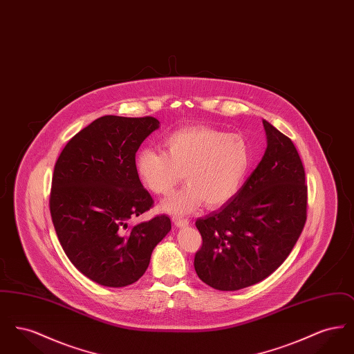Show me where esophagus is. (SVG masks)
Listing matches in <instances>:
<instances>
[{
	"label": "esophagus",
	"mask_w": 354,
	"mask_h": 354,
	"mask_svg": "<svg viewBox=\"0 0 354 354\" xmlns=\"http://www.w3.org/2000/svg\"><path fill=\"white\" fill-rule=\"evenodd\" d=\"M174 223H175V225L179 227V228H185V227H188V224H189V221L185 219V218H175Z\"/></svg>",
	"instance_id": "obj_1"
}]
</instances>
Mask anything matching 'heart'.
<instances>
[{"instance_id": "heart-1", "label": "heart", "mask_w": 354, "mask_h": 354, "mask_svg": "<svg viewBox=\"0 0 354 354\" xmlns=\"http://www.w3.org/2000/svg\"><path fill=\"white\" fill-rule=\"evenodd\" d=\"M165 152L143 149L135 158V171L150 192L167 195L185 172L187 185L162 203L172 215L195 211L203 202L218 207L230 202L252 166V150L240 134L212 127H185L165 138Z\"/></svg>"}]
</instances>
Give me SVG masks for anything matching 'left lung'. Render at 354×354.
Segmentation results:
<instances>
[{"mask_svg":"<svg viewBox=\"0 0 354 354\" xmlns=\"http://www.w3.org/2000/svg\"><path fill=\"white\" fill-rule=\"evenodd\" d=\"M267 149L230 202L196 220L203 237L194 267L219 290L253 286L277 270L306 220L305 171L293 142L263 119Z\"/></svg>","mask_w":354,"mask_h":354,"instance_id":"obj_1","label":"left lung"}]
</instances>
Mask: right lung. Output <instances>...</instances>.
<instances>
[{
  "mask_svg": "<svg viewBox=\"0 0 354 354\" xmlns=\"http://www.w3.org/2000/svg\"><path fill=\"white\" fill-rule=\"evenodd\" d=\"M152 117L104 115L74 135L53 174L50 214L74 267L104 286H130L171 231L166 215L136 223L152 198L135 171V153L159 129Z\"/></svg>",
  "mask_w": 354,
  "mask_h": 354,
  "instance_id": "1",
  "label": "right lung"
}]
</instances>
